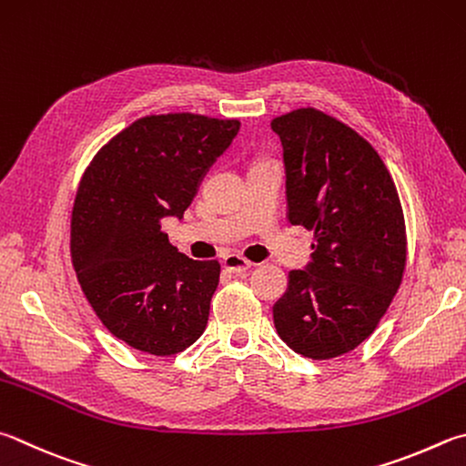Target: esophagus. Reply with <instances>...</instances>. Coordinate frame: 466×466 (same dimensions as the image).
<instances>
[{"label":"esophagus","instance_id":"1","mask_svg":"<svg viewBox=\"0 0 466 466\" xmlns=\"http://www.w3.org/2000/svg\"><path fill=\"white\" fill-rule=\"evenodd\" d=\"M222 265L226 270H230V273H244V270H248L252 267V262L244 258L242 255H228L224 257Z\"/></svg>","mask_w":466,"mask_h":466}]
</instances>
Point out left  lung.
Returning <instances> with one entry per match:
<instances>
[{
  "label": "left lung",
  "instance_id": "1",
  "mask_svg": "<svg viewBox=\"0 0 466 466\" xmlns=\"http://www.w3.org/2000/svg\"><path fill=\"white\" fill-rule=\"evenodd\" d=\"M270 128L283 145L289 222L314 232V260L289 273L275 328L301 357L336 359L375 332L400 289L401 201L379 152L344 122L299 107Z\"/></svg>",
  "mask_w": 466,
  "mask_h": 466
}]
</instances>
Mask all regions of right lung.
I'll list each match as a JSON object with an SVG mask.
<instances>
[{
    "label": "right lung",
    "mask_w": 466,
    "mask_h": 466,
    "mask_svg": "<svg viewBox=\"0 0 466 466\" xmlns=\"http://www.w3.org/2000/svg\"><path fill=\"white\" fill-rule=\"evenodd\" d=\"M238 120L145 116L97 150L71 214V260L93 311L117 340L171 357L204 334L218 260L181 255L160 230L183 218Z\"/></svg>",
    "instance_id": "right-lung-1"
}]
</instances>
